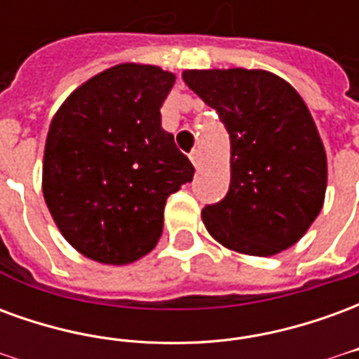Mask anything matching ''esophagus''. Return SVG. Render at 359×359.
Masks as SVG:
<instances>
[{"label": "esophagus", "mask_w": 359, "mask_h": 359, "mask_svg": "<svg viewBox=\"0 0 359 359\" xmlns=\"http://www.w3.org/2000/svg\"><path fill=\"white\" fill-rule=\"evenodd\" d=\"M190 161H192V165H194L196 169L202 165V154H200V149H194V151L190 154Z\"/></svg>", "instance_id": "esophagus-1"}]
</instances>
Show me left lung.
Wrapping results in <instances>:
<instances>
[{
  "label": "left lung",
  "instance_id": "left-lung-1",
  "mask_svg": "<svg viewBox=\"0 0 359 359\" xmlns=\"http://www.w3.org/2000/svg\"><path fill=\"white\" fill-rule=\"evenodd\" d=\"M182 81L217 111L231 138V184L202 210L208 233L246 256L290 248L316 221L327 190V154L308 105L262 69H190Z\"/></svg>",
  "mask_w": 359,
  "mask_h": 359
}]
</instances>
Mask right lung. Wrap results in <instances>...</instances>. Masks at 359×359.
<instances>
[{"label":"right lung","mask_w":359,"mask_h":359,"mask_svg":"<svg viewBox=\"0 0 359 359\" xmlns=\"http://www.w3.org/2000/svg\"><path fill=\"white\" fill-rule=\"evenodd\" d=\"M175 74L121 63L74 90L46 138L42 192L65 241L105 265L149 254L163 231L167 198L194 167L161 128Z\"/></svg>","instance_id":"obj_1"}]
</instances>
